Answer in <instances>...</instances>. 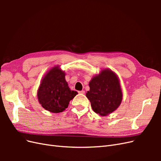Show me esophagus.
<instances>
[{
	"label": "esophagus",
	"mask_w": 161,
	"mask_h": 161,
	"mask_svg": "<svg viewBox=\"0 0 161 161\" xmlns=\"http://www.w3.org/2000/svg\"><path fill=\"white\" fill-rule=\"evenodd\" d=\"M79 92L80 94H85V91H83V90H82V91H79Z\"/></svg>",
	"instance_id": "1"
}]
</instances>
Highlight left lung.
Returning <instances> with one entry per match:
<instances>
[{"label":"left lung","instance_id":"1","mask_svg":"<svg viewBox=\"0 0 161 161\" xmlns=\"http://www.w3.org/2000/svg\"><path fill=\"white\" fill-rule=\"evenodd\" d=\"M86 97L96 114L106 116L118 108L122 101V91L118 77L111 70H102L89 82Z\"/></svg>","mask_w":161,"mask_h":161}]
</instances>
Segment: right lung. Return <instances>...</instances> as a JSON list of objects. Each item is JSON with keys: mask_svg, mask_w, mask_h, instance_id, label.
Instances as JSON below:
<instances>
[{"mask_svg": "<svg viewBox=\"0 0 161 161\" xmlns=\"http://www.w3.org/2000/svg\"><path fill=\"white\" fill-rule=\"evenodd\" d=\"M78 94L71 91L65 80V72L58 66L53 67L43 78L37 91L39 103L52 113H60Z\"/></svg>", "mask_w": 161, "mask_h": 161, "instance_id": "obj_1", "label": "right lung"}]
</instances>
